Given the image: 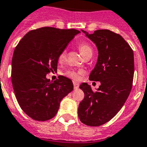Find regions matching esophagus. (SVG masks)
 <instances>
[{
  "label": "esophagus",
  "mask_w": 147,
  "mask_h": 147,
  "mask_svg": "<svg viewBox=\"0 0 147 147\" xmlns=\"http://www.w3.org/2000/svg\"><path fill=\"white\" fill-rule=\"evenodd\" d=\"M73 85H74V89H77V88L79 87V85H78L77 82H74Z\"/></svg>",
  "instance_id": "1"
}]
</instances>
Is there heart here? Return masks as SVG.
<instances>
[{
    "mask_svg": "<svg viewBox=\"0 0 147 147\" xmlns=\"http://www.w3.org/2000/svg\"><path fill=\"white\" fill-rule=\"evenodd\" d=\"M78 48L79 52L81 53V54L82 55V56L84 58H85L88 55H92V47L90 46L88 42H80L79 44L78 45ZM66 59V52L64 51L62 52L61 54L59 56V62H63ZM84 71L82 70H78V71H73V70H69V71H66L65 72V76L68 77V78H71L74 81H78L80 79L81 76L83 75Z\"/></svg>",
    "mask_w": 147,
    "mask_h": 147,
    "instance_id": "1",
    "label": "heart"
}]
</instances>
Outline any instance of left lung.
Wrapping results in <instances>:
<instances>
[{"label": "left lung", "mask_w": 147, "mask_h": 147, "mask_svg": "<svg viewBox=\"0 0 147 147\" xmlns=\"http://www.w3.org/2000/svg\"><path fill=\"white\" fill-rule=\"evenodd\" d=\"M96 44L98 58L89 80L100 82L96 92L87 83L79 86L85 98L79 104L78 115L85 125L98 127L116 115L130 93L134 73V52L121 35L109 30L94 33L82 30Z\"/></svg>", "instance_id": "8db88e82"}]
</instances>
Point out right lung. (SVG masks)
Listing matches in <instances>:
<instances>
[{"label":"right lung","instance_id":"right-lung-1","mask_svg":"<svg viewBox=\"0 0 147 147\" xmlns=\"http://www.w3.org/2000/svg\"><path fill=\"white\" fill-rule=\"evenodd\" d=\"M80 31L41 27L30 31L13 52L11 81L17 102L33 120L45 121L57 114L60 101L73 90L69 78L50 82L47 74L57 71L59 56Z\"/></svg>","mask_w":147,"mask_h":147}]
</instances>
